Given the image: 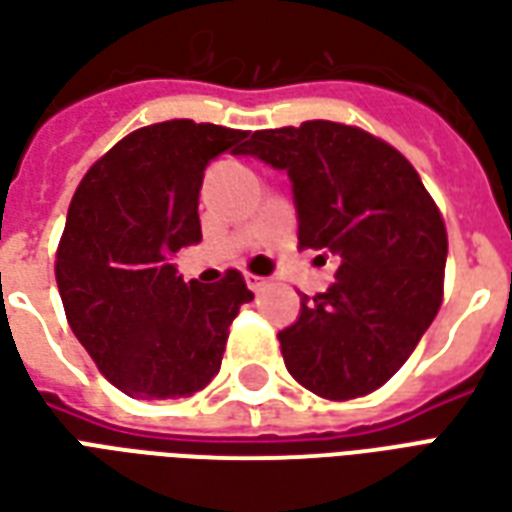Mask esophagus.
I'll return each mask as SVG.
<instances>
[{"instance_id": "esophagus-1", "label": "esophagus", "mask_w": 512, "mask_h": 512, "mask_svg": "<svg viewBox=\"0 0 512 512\" xmlns=\"http://www.w3.org/2000/svg\"><path fill=\"white\" fill-rule=\"evenodd\" d=\"M266 285H268V279H263V277H252V274H249V277H246V288L252 290V293H260V290H266Z\"/></svg>"}]
</instances>
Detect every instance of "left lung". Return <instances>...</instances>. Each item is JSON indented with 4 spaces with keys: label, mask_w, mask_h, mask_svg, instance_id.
Listing matches in <instances>:
<instances>
[{
    "label": "left lung",
    "mask_w": 512,
    "mask_h": 512,
    "mask_svg": "<svg viewBox=\"0 0 512 512\" xmlns=\"http://www.w3.org/2000/svg\"><path fill=\"white\" fill-rule=\"evenodd\" d=\"M235 156L285 169L299 249L340 266L279 332L288 373L329 400L367 395L403 367L441 307L447 230L417 169L362 128L307 120L255 131Z\"/></svg>",
    "instance_id": "left-lung-1"
}]
</instances>
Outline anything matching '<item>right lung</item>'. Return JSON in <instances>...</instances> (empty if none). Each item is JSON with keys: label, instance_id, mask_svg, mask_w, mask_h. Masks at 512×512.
<instances>
[{"label": "right lung", "instance_id": "right-lung-1", "mask_svg": "<svg viewBox=\"0 0 512 512\" xmlns=\"http://www.w3.org/2000/svg\"><path fill=\"white\" fill-rule=\"evenodd\" d=\"M246 131L167 120L120 139L73 194L57 249V288L98 370L136 400L189 397L222 367L227 329L252 301L244 277L183 282L172 263L202 241L205 167Z\"/></svg>", "mask_w": 512, "mask_h": 512}]
</instances>
